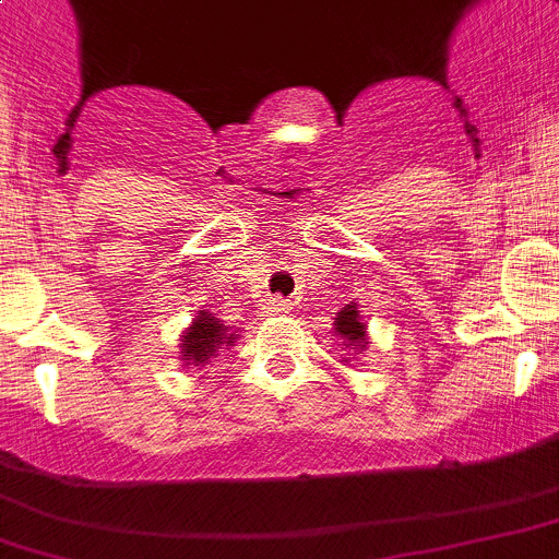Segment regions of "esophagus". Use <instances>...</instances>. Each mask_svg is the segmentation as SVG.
I'll use <instances>...</instances> for the list:
<instances>
[{
  "label": "esophagus",
  "instance_id": "obj_1",
  "mask_svg": "<svg viewBox=\"0 0 559 559\" xmlns=\"http://www.w3.org/2000/svg\"><path fill=\"white\" fill-rule=\"evenodd\" d=\"M264 309H267V314H281V311H289L292 304L284 298H273L267 306H264Z\"/></svg>",
  "mask_w": 559,
  "mask_h": 559
}]
</instances>
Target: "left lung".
<instances>
[{"instance_id": "1", "label": "left lung", "mask_w": 559, "mask_h": 559, "mask_svg": "<svg viewBox=\"0 0 559 559\" xmlns=\"http://www.w3.org/2000/svg\"><path fill=\"white\" fill-rule=\"evenodd\" d=\"M334 334L342 336V340L348 342V348H350V345H354V348L365 350L367 329H365V323H361V317H359V309H356V304L342 306V309L336 311V317H334Z\"/></svg>"}]
</instances>
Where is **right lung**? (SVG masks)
<instances>
[{
	"label": "right lung",
	"instance_id": "1",
	"mask_svg": "<svg viewBox=\"0 0 559 559\" xmlns=\"http://www.w3.org/2000/svg\"><path fill=\"white\" fill-rule=\"evenodd\" d=\"M236 340V334H228V325L223 320L211 314V311H198L192 320V325L183 331V340H180V359L192 367H205L219 348L230 345Z\"/></svg>",
	"mask_w": 559,
	"mask_h": 559
}]
</instances>
